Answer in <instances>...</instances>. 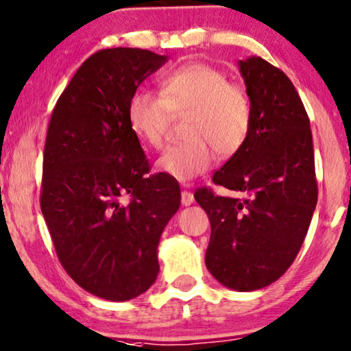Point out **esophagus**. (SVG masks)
Listing matches in <instances>:
<instances>
[{
  "instance_id": "esophagus-1",
  "label": "esophagus",
  "mask_w": 351,
  "mask_h": 351,
  "mask_svg": "<svg viewBox=\"0 0 351 351\" xmlns=\"http://www.w3.org/2000/svg\"><path fill=\"white\" fill-rule=\"evenodd\" d=\"M180 202H182V204H184V206H190V204H192V203L195 202L193 193H192V192H186V190H184V192L180 193Z\"/></svg>"
}]
</instances>
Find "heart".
Returning a JSON list of instances; mask_svg holds the SVG:
<instances>
[{
  "label": "heart",
  "instance_id": "heart-1",
  "mask_svg": "<svg viewBox=\"0 0 351 351\" xmlns=\"http://www.w3.org/2000/svg\"><path fill=\"white\" fill-rule=\"evenodd\" d=\"M158 85L159 97L145 88L130 95L127 122L145 145L161 148L172 116H186V140L162 153L159 171L190 182L213 166L216 152L229 158L243 147L252 125V101L224 72L203 62H189L166 72Z\"/></svg>",
  "mask_w": 351,
  "mask_h": 351
}]
</instances>
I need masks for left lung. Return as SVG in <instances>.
I'll return each mask as SVG.
<instances>
[{
  "instance_id": "left-lung-1",
  "label": "left lung",
  "mask_w": 351,
  "mask_h": 351,
  "mask_svg": "<svg viewBox=\"0 0 351 351\" xmlns=\"http://www.w3.org/2000/svg\"><path fill=\"white\" fill-rule=\"evenodd\" d=\"M252 101L243 147L215 172L195 199L211 222L206 267L239 292L272 284L292 266L317 202L309 119L289 77L263 58L239 62Z\"/></svg>"
}]
</instances>
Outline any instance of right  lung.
Here are the masks:
<instances>
[{"label":"right lung","mask_w":351,"mask_h":351,"mask_svg":"<svg viewBox=\"0 0 351 351\" xmlns=\"http://www.w3.org/2000/svg\"><path fill=\"white\" fill-rule=\"evenodd\" d=\"M167 56L108 48L79 67L49 119L40 206L67 274L86 292L125 302L156 280L158 243L180 186L149 174L127 103Z\"/></svg>","instance_id":"obj_1"}]
</instances>
